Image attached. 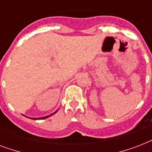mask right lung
I'll list each match as a JSON object with an SVG mask.
<instances>
[{
  "mask_svg": "<svg viewBox=\"0 0 152 152\" xmlns=\"http://www.w3.org/2000/svg\"><path fill=\"white\" fill-rule=\"evenodd\" d=\"M57 110H56L54 113H51V114H50V115L46 116V117H42V118H31V119H32V120H42V119H45V118H49V117H50V116L53 115V114L57 113Z\"/></svg>",
  "mask_w": 152,
  "mask_h": 152,
  "instance_id": "add662e5",
  "label": "right lung"
}]
</instances>
